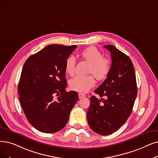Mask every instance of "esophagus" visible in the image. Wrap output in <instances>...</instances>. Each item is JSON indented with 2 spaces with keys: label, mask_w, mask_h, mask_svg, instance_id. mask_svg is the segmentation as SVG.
Here are the masks:
<instances>
[{
  "label": "esophagus",
  "mask_w": 158,
  "mask_h": 158,
  "mask_svg": "<svg viewBox=\"0 0 158 158\" xmlns=\"http://www.w3.org/2000/svg\"><path fill=\"white\" fill-rule=\"evenodd\" d=\"M78 97H79V98H82L84 97H85V95L84 94H82V93H79L78 94Z\"/></svg>",
  "instance_id": "obj_1"
}]
</instances>
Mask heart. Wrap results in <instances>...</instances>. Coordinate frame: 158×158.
<instances>
[{
    "label": "heart",
    "instance_id": "b5f03b06",
    "mask_svg": "<svg viewBox=\"0 0 158 158\" xmlns=\"http://www.w3.org/2000/svg\"><path fill=\"white\" fill-rule=\"evenodd\" d=\"M81 57L91 64L89 73H92L98 80L106 78L110 70V60L103 57L102 52L95 47L91 46L80 52ZM76 61L74 57L68 58L65 64V72L70 76L75 73ZM95 84V80L91 75H77L69 81V85L73 90L81 93L89 91Z\"/></svg>",
    "mask_w": 158,
    "mask_h": 158
}]
</instances>
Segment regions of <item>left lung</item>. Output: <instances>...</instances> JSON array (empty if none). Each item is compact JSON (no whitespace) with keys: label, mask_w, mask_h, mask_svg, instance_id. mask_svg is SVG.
I'll return each mask as SVG.
<instances>
[{"label":"left lung","mask_w":158,"mask_h":158,"mask_svg":"<svg viewBox=\"0 0 158 158\" xmlns=\"http://www.w3.org/2000/svg\"><path fill=\"white\" fill-rule=\"evenodd\" d=\"M112 59L106 79L90 98L87 118L90 128L96 133L108 135L117 131L130 117L137 89L133 64L127 55L113 45H104Z\"/></svg>","instance_id":"left-lung-1"}]
</instances>
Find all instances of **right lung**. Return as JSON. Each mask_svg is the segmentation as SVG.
Listing matches in <instances>:
<instances>
[{
	"instance_id": "obj_1",
	"label": "right lung",
	"mask_w": 158,
	"mask_h": 158,
	"mask_svg": "<svg viewBox=\"0 0 158 158\" xmlns=\"http://www.w3.org/2000/svg\"><path fill=\"white\" fill-rule=\"evenodd\" d=\"M76 48L48 45L30 56L23 65L18 85L19 100L28 122L41 132L64 128L78 100L77 92L65 91V61Z\"/></svg>"
}]
</instances>
